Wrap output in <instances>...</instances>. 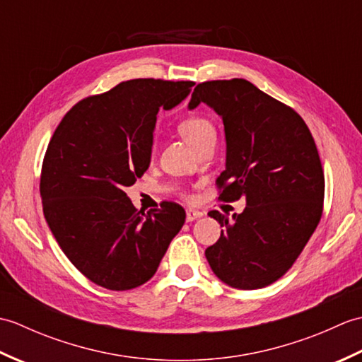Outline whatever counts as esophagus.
Segmentation results:
<instances>
[{"label":"esophagus","mask_w":362,"mask_h":362,"mask_svg":"<svg viewBox=\"0 0 362 362\" xmlns=\"http://www.w3.org/2000/svg\"><path fill=\"white\" fill-rule=\"evenodd\" d=\"M202 211H197V210H187V221L188 222H191V221H194V219H199V218H202Z\"/></svg>","instance_id":"obj_1"}]
</instances>
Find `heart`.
<instances>
[{
  "mask_svg": "<svg viewBox=\"0 0 362 362\" xmlns=\"http://www.w3.org/2000/svg\"><path fill=\"white\" fill-rule=\"evenodd\" d=\"M179 132L197 151L206 141L216 140V129L213 122L204 117H191L179 124ZM151 152H156V144H152Z\"/></svg>",
  "mask_w": 362,
  "mask_h": 362,
  "instance_id": "b5f03b06",
  "label": "heart"
}]
</instances>
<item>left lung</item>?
Instances as JSON below:
<instances>
[{
    "instance_id": "left-lung-1",
    "label": "left lung",
    "mask_w": 362,
    "mask_h": 362,
    "mask_svg": "<svg viewBox=\"0 0 362 362\" xmlns=\"http://www.w3.org/2000/svg\"><path fill=\"white\" fill-rule=\"evenodd\" d=\"M205 103L224 122L227 160L219 199H245L205 250L211 271L238 289H259L286 274L316 230L324 210L325 177L302 117L245 79L197 83L188 107Z\"/></svg>"
}]
</instances>
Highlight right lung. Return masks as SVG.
Segmentation results:
<instances>
[{"instance_id": "1", "label": "right lung", "mask_w": 362, "mask_h": 362, "mask_svg": "<svg viewBox=\"0 0 362 362\" xmlns=\"http://www.w3.org/2000/svg\"><path fill=\"white\" fill-rule=\"evenodd\" d=\"M193 86L121 82L73 105L51 138L40 175L45 219L68 259L99 286L127 291L151 280L185 222L174 202L136 210L124 188L149 168L160 107L173 109Z\"/></svg>"}]
</instances>
